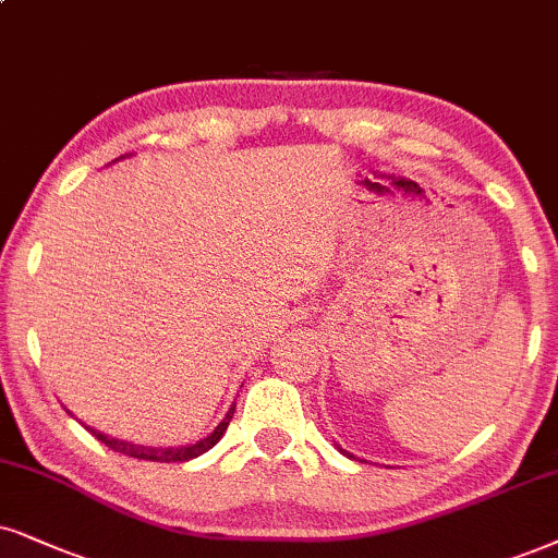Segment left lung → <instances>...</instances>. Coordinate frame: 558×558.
Here are the masks:
<instances>
[{"label": "left lung", "mask_w": 558, "mask_h": 558, "mask_svg": "<svg viewBox=\"0 0 558 558\" xmlns=\"http://www.w3.org/2000/svg\"><path fill=\"white\" fill-rule=\"evenodd\" d=\"M340 450H342V448H340ZM342 453H344V450H342Z\"/></svg>", "instance_id": "1"}]
</instances>
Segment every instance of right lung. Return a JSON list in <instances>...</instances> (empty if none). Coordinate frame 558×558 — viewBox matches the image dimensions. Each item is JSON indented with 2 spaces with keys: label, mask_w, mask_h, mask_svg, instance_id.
<instances>
[{
  "label": "right lung",
  "mask_w": 558,
  "mask_h": 558,
  "mask_svg": "<svg viewBox=\"0 0 558 558\" xmlns=\"http://www.w3.org/2000/svg\"><path fill=\"white\" fill-rule=\"evenodd\" d=\"M234 409H236V401L231 404V409L227 412V417L221 420V425H218L214 433L208 437H203V440L193 442V446H182V448H151V446H133L129 440H118V437H110L100 433V429H92L87 427L92 435L97 437V440L105 442L110 450H116V453H125L131 458H138V461H157V463H182V461H190V458H197L203 456L206 450H210L216 446L218 440H221V435L227 433L231 417H234Z\"/></svg>",
  "instance_id": "right-lung-1"
}]
</instances>
